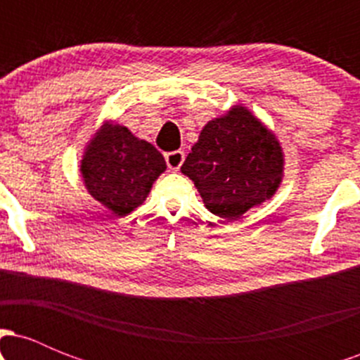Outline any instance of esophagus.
Returning a JSON list of instances; mask_svg holds the SVG:
<instances>
[{"instance_id":"1","label":"esophagus","mask_w":360,"mask_h":360,"mask_svg":"<svg viewBox=\"0 0 360 360\" xmlns=\"http://www.w3.org/2000/svg\"><path fill=\"white\" fill-rule=\"evenodd\" d=\"M166 162H167L169 169L177 171V169L183 166V162H184V152L183 150L169 152V154H166Z\"/></svg>"}]
</instances>
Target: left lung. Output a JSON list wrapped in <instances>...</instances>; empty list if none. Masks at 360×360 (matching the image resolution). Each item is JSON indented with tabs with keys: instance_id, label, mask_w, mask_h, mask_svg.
I'll return each instance as SVG.
<instances>
[{
	"instance_id": "8db88e82",
	"label": "left lung",
	"mask_w": 360,
	"mask_h": 360,
	"mask_svg": "<svg viewBox=\"0 0 360 360\" xmlns=\"http://www.w3.org/2000/svg\"><path fill=\"white\" fill-rule=\"evenodd\" d=\"M181 172L210 212L235 221L278 191L284 152L272 130L245 106L235 105L206 123Z\"/></svg>"
}]
</instances>
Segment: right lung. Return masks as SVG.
Segmentation results:
<instances>
[{"label": "right lung", "mask_w": 360, "mask_h": 360, "mask_svg": "<svg viewBox=\"0 0 360 360\" xmlns=\"http://www.w3.org/2000/svg\"><path fill=\"white\" fill-rule=\"evenodd\" d=\"M166 167L152 143L127 127L105 122L86 146L79 171L91 196L117 217H125L146 201Z\"/></svg>", "instance_id": "add662e5"}]
</instances>
